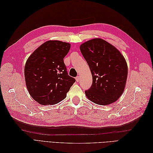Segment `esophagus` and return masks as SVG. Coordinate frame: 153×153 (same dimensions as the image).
I'll use <instances>...</instances> for the list:
<instances>
[{"label": "esophagus", "instance_id": "34e87169", "mask_svg": "<svg viewBox=\"0 0 153 153\" xmlns=\"http://www.w3.org/2000/svg\"><path fill=\"white\" fill-rule=\"evenodd\" d=\"M75 79H76V81L77 82H78V81L80 80V78H79V76H76Z\"/></svg>", "mask_w": 153, "mask_h": 153}]
</instances>
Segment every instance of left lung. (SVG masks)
I'll return each mask as SVG.
<instances>
[{
	"mask_svg": "<svg viewBox=\"0 0 153 153\" xmlns=\"http://www.w3.org/2000/svg\"><path fill=\"white\" fill-rule=\"evenodd\" d=\"M80 49L92 76L91 87L85 91L87 98L100 105L115 102L123 94L128 76L127 63L123 55L100 38L86 41Z\"/></svg>",
	"mask_w": 153,
	"mask_h": 153,
	"instance_id": "8db88e82",
	"label": "left lung"
}]
</instances>
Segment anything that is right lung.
Here are the masks:
<instances>
[{"label":"right lung","instance_id":"obj_1","mask_svg":"<svg viewBox=\"0 0 153 153\" xmlns=\"http://www.w3.org/2000/svg\"><path fill=\"white\" fill-rule=\"evenodd\" d=\"M71 45L62 41H48L32 53L26 62L24 73L31 97L43 105L59 103L75 82L69 76L64 58Z\"/></svg>","mask_w":153,"mask_h":153}]
</instances>
